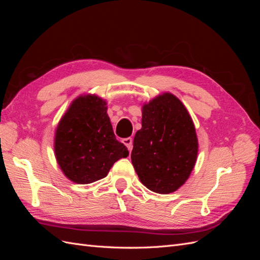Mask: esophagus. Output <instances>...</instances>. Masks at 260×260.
I'll return each instance as SVG.
<instances>
[{
  "instance_id": "1",
  "label": "esophagus",
  "mask_w": 260,
  "mask_h": 260,
  "mask_svg": "<svg viewBox=\"0 0 260 260\" xmlns=\"http://www.w3.org/2000/svg\"><path fill=\"white\" fill-rule=\"evenodd\" d=\"M122 142H123V144L128 147V149H129V152H131L132 151V146H133V141H132V139L131 138H125V139H123L122 140Z\"/></svg>"
}]
</instances>
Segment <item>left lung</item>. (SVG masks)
I'll use <instances>...</instances> for the list:
<instances>
[{"label":"left lung","mask_w":260,"mask_h":260,"mask_svg":"<svg viewBox=\"0 0 260 260\" xmlns=\"http://www.w3.org/2000/svg\"><path fill=\"white\" fill-rule=\"evenodd\" d=\"M198 151L192 118L174 94L164 93L142 106V128L133 140L131 161L148 190L177 191L190 177Z\"/></svg>","instance_id":"left-lung-1"}]
</instances>
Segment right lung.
<instances>
[{"mask_svg": "<svg viewBox=\"0 0 260 260\" xmlns=\"http://www.w3.org/2000/svg\"><path fill=\"white\" fill-rule=\"evenodd\" d=\"M54 151L61 171L78 184L105 178L118 159L129 155L116 140L106 102L91 94L78 96L61 117Z\"/></svg>", "mask_w": 260, "mask_h": 260, "instance_id": "add662e5", "label": "right lung"}]
</instances>
